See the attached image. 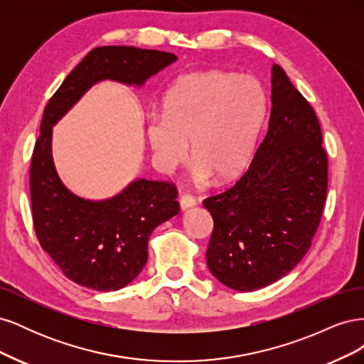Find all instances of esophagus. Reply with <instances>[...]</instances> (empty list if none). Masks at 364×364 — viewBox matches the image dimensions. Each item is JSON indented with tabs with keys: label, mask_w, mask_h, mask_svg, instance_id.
I'll use <instances>...</instances> for the list:
<instances>
[{
	"label": "esophagus",
	"mask_w": 364,
	"mask_h": 364,
	"mask_svg": "<svg viewBox=\"0 0 364 364\" xmlns=\"http://www.w3.org/2000/svg\"><path fill=\"white\" fill-rule=\"evenodd\" d=\"M179 203H181V208H182V209H186V208H190V206L196 205V197H194L193 194H188V193L181 194Z\"/></svg>",
	"instance_id": "34e87169"
}]
</instances>
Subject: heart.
<instances>
[{
  "label": "heart",
  "mask_w": 364,
  "mask_h": 364,
  "mask_svg": "<svg viewBox=\"0 0 364 364\" xmlns=\"http://www.w3.org/2000/svg\"><path fill=\"white\" fill-rule=\"evenodd\" d=\"M266 112L267 94L257 77L194 71L171 86L164 117L149 118L147 135L162 170L182 164L191 142L197 178L229 182L247 168Z\"/></svg>",
  "instance_id": "b5f03b06"
}]
</instances>
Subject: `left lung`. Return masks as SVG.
Here are the masks:
<instances>
[{
  "label": "left lung",
  "instance_id": "1",
  "mask_svg": "<svg viewBox=\"0 0 364 364\" xmlns=\"http://www.w3.org/2000/svg\"><path fill=\"white\" fill-rule=\"evenodd\" d=\"M326 191L328 155L314 109L273 65L269 129L249 168L203 200L214 220L209 270L238 291L282 278L311 247Z\"/></svg>",
  "mask_w": 364,
  "mask_h": 364
}]
</instances>
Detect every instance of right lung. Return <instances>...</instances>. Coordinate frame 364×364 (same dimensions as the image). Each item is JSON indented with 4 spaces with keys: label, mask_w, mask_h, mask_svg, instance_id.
I'll return each instance as SVG.
<instances>
[{
    "label": "right lung",
    "mask_w": 364,
    "mask_h": 364,
    "mask_svg": "<svg viewBox=\"0 0 364 364\" xmlns=\"http://www.w3.org/2000/svg\"><path fill=\"white\" fill-rule=\"evenodd\" d=\"M174 54L135 47H97L48 100L30 164L31 218L41 247L65 277L86 289L115 291L146 266L153 229L181 211L173 182L138 179L105 202L65 188L51 158V126L92 83L111 79L142 85L168 67Z\"/></svg>",
    "instance_id": "obj_1"
}]
</instances>
